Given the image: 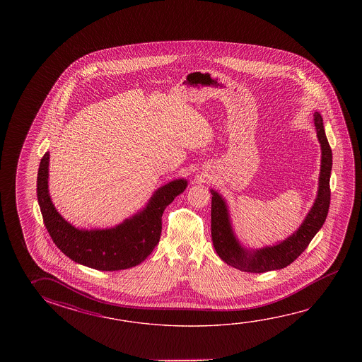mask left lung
<instances>
[{
	"label": "left lung",
	"mask_w": 362,
	"mask_h": 362,
	"mask_svg": "<svg viewBox=\"0 0 362 362\" xmlns=\"http://www.w3.org/2000/svg\"><path fill=\"white\" fill-rule=\"evenodd\" d=\"M314 126L320 144V170L318 190L313 206L303 221L300 227L289 238L273 246L261 249L245 247L232 228L231 217L225 198L218 192L211 189V230L214 250L227 265L246 273H267L291 265L298 256L307 249L312 238L320 231L328 214L331 190L329 178L332 170V150L327 140L323 119L320 112H314Z\"/></svg>",
	"instance_id": "obj_1"
}]
</instances>
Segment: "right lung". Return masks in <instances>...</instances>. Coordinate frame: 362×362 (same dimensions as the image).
<instances>
[{"label": "right lung", "instance_id": "add662e5", "mask_svg": "<svg viewBox=\"0 0 362 362\" xmlns=\"http://www.w3.org/2000/svg\"><path fill=\"white\" fill-rule=\"evenodd\" d=\"M49 153H45L37 172V203L49 235L58 249L84 267L102 272H117L141 264L161 233V216L166 206L182 194L188 182L175 179L155 190L146 206L137 214L110 228H78L63 218L49 194Z\"/></svg>", "mask_w": 362, "mask_h": 362}]
</instances>
